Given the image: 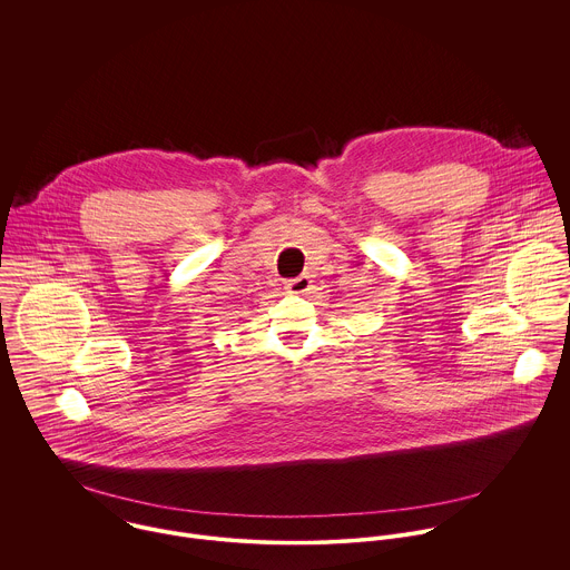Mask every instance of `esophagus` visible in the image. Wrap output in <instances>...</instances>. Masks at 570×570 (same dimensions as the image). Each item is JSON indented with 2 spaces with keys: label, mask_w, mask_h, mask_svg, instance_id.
I'll use <instances>...</instances> for the list:
<instances>
[{
  "label": "esophagus",
  "mask_w": 570,
  "mask_h": 570,
  "mask_svg": "<svg viewBox=\"0 0 570 570\" xmlns=\"http://www.w3.org/2000/svg\"><path fill=\"white\" fill-rule=\"evenodd\" d=\"M285 289H287L289 294H305V292L312 289V278H309L307 274L296 276V278H289V281L285 283Z\"/></svg>",
  "instance_id": "1"
}]
</instances>
